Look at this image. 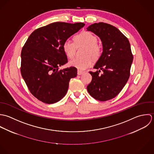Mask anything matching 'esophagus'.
I'll list each match as a JSON object with an SVG mask.
<instances>
[{
	"mask_svg": "<svg viewBox=\"0 0 154 154\" xmlns=\"http://www.w3.org/2000/svg\"><path fill=\"white\" fill-rule=\"evenodd\" d=\"M83 73H84V71H81V70H79V69L77 71V74L78 75H81Z\"/></svg>",
	"mask_w": 154,
	"mask_h": 154,
	"instance_id": "1",
	"label": "esophagus"
}]
</instances>
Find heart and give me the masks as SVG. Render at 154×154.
I'll return each mask as SVG.
<instances>
[{"mask_svg":"<svg viewBox=\"0 0 154 154\" xmlns=\"http://www.w3.org/2000/svg\"><path fill=\"white\" fill-rule=\"evenodd\" d=\"M74 42L66 40L62 44V49L67 57L71 59L74 57L76 46H84L82 58H76L69 62V65L79 69H85L93 63V58L97 60L102 54L101 46L97 43V38L89 31H83L74 37Z\"/></svg>","mask_w":154,"mask_h":154,"instance_id":"1","label":"heart"}]
</instances>
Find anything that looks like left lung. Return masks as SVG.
Masks as SVG:
<instances>
[{
  "label": "left lung",
  "mask_w": 154,
  "mask_h": 154,
  "mask_svg": "<svg viewBox=\"0 0 154 154\" xmlns=\"http://www.w3.org/2000/svg\"><path fill=\"white\" fill-rule=\"evenodd\" d=\"M88 30L100 37L103 52L94 66L99 70L89 71L92 79L87 89L95 99L108 100L119 94L129 79L133 59L130 45L121 31L109 24L94 23ZM100 70L104 72L101 75Z\"/></svg>",
  "instance_id": "left-lung-1"
}]
</instances>
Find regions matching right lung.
<instances>
[{"label": "right lung", "instance_id": "1", "mask_svg": "<svg viewBox=\"0 0 154 154\" xmlns=\"http://www.w3.org/2000/svg\"><path fill=\"white\" fill-rule=\"evenodd\" d=\"M85 25L56 22L35 30L29 37L21 51V73L30 93L39 100L54 103L66 94L77 70L74 66L59 69L68 62L62 44Z\"/></svg>", "mask_w": 154, "mask_h": 154}]
</instances>
